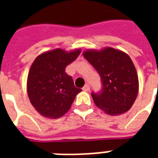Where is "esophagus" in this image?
Listing matches in <instances>:
<instances>
[{"mask_svg": "<svg viewBox=\"0 0 158 158\" xmlns=\"http://www.w3.org/2000/svg\"><path fill=\"white\" fill-rule=\"evenodd\" d=\"M83 90L84 91H89V85H85L83 87Z\"/></svg>", "mask_w": 158, "mask_h": 158, "instance_id": "1", "label": "esophagus"}]
</instances>
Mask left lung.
Masks as SVG:
<instances>
[{"label":"left lung","mask_w":158,"mask_h":158,"mask_svg":"<svg viewBox=\"0 0 158 158\" xmlns=\"http://www.w3.org/2000/svg\"><path fill=\"white\" fill-rule=\"evenodd\" d=\"M83 56L99 73L102 82V92L91 95L96 106L111 116L128 112L139 92L138 74L129 56L112 47L87 49Z\"/></svg>","instance_id":"left-lung-1"}]
</instances>
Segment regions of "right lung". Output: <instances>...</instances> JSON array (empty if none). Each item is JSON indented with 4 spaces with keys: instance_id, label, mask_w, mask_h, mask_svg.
<instances>
[{
    "instance_id": "add662e5",
    "label": "right lung",
    "mask_w": 158,
    "mask_h": 158,
    "mask_svg": "<svg viewBox=\"0 0 158 158\" xmlns=\"http://www.w3.org/2000/svg\"><path fill=\"white\" fill-rule=\"evenodd\" d=\"M81 52L80 49H54L40 54L33 62L27 79V92L35 109L47 118H58L71 107L81 91L65 72Z\"/></svg>"
}]
</instances>
